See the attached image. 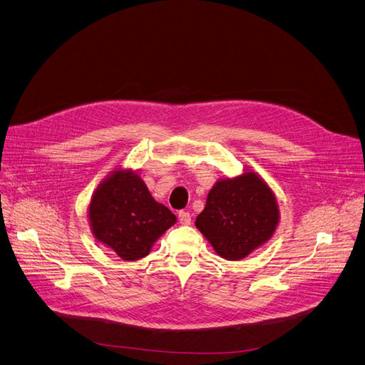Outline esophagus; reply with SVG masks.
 Instances as JSON below:
<instances>
[{
    "label": "esophagus",
    "mask_w": 365,
    "mask_h": 365,
    "mask_svg": "<svg viewBox=\"0 0 365 365\" xmlns=\"http://www.w3.org/2000/svg\"><path fill=\"white\" fill-rule=\"evenodd\" d=\"M178 217H179V222L182 223V225H190V212L189 211H179V214H178Z\"/></svg>",
    "instance_id": "1"
}]
</instances>
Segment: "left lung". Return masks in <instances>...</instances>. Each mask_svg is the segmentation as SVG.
<instances>
[{"instance_id": "1", "label": "left lung", "mask_w": 365, "mask_h": 365, "mask_svg": "<svg viewBox=\"0 0 365 365\" xmlns=\"http://www.w3.org/2000/svg\"><path fill=\"white\" fill-rule=\"evenodd\" d=\"M279 208L272 189L252 172L218 180L195 226L215 252L230 261L245 258L272 237Z\"/></svg>"}]
</instances>
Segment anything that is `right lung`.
Masks as SVG:
<instances>
[{
    "label": "right lung",
    "mask_w": 365,
    "mask_h": 365,
    "mask_svg": "<svg viewBox=\"0 0 365 365\" xmlns=\"http://www.w3.org/2000/svg\"><path fill=\"white\" fill-rule=\"evenodd\" d=\"M92 233L121 259L147 257L154 242L176 223V215L158 204L130 170H118L95 190L89 204Z\"/></svg>",
    "instance_id": "obj_1"
}]
</instances>
